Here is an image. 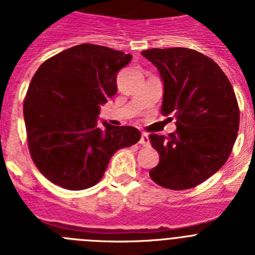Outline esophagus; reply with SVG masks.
I'll return each mask as SVG.
<instances>
[{
	"mask_svg": "<svg viewBox=\"0 0 255 255\" xmlns=\"http://www.w3.org/2000/svg\"><path fill=\"white\" fill-rule=\"evenodd\" d=\"M139 143H140V145H143V147H148V145H149V136H148V134L143 132L140 136V140H139Z\"/></svg>",
	"mask_w": 255,
	"mask_h": 255,
	"instance_id": "34e87169",
	"label": "esophagus"
}]
</instances>
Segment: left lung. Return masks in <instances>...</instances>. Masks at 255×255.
Segmentation results:
<instances>
[{
  "instance_id": "8db88e82",
  "label": "left lung",
  "mask_w": 255,
  "mask_h": 255,
  "mask_svg": "<svg viewBox=\"0 0 255 255\" xmlns=\"http://www.w3.org/2000/svg\"><path fill=\"white\" fill-rule=\"evenodd\" d=\"M141 55L158 69L161 112L172 115L177 126L168 136L149 135L159 154L149 176L166 189L194 188L217 172L233 150L240 123L233 85L215 61L194 49L152 48Z\"/></svg>"
}]
</instances>
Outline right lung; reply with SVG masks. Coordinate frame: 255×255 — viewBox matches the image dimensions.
Here are the masks:
<instances>
[{"label": "right lung", "instance_id": "obj_1", "mask_svg": "<svg viewBox=\"0 0 255 255\" xmlns=\"http://www.w3.org/2000/svg\"><path fill=\"white\" fill-rule=\"evenodd\" d=\"M131 55L79 44L40 65L24 101L28 147L51 182L83 190L102 179L112 155L140 139L132 126L98 125L100 108L116 94L117 73Z\"/></svg>", "mask_w": 255, "mask_h": 255}]
</instances>
